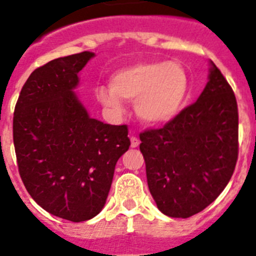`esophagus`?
<instances>
[{"label":"esophagus","instance_id":"1","mask_svg":"<svg viewBox=\"0 0 256 256\" xmlns=\"http://www.w3.org/2000/svg\"><path fill=\"white\" fill-rule=\"evenodd\" d=\"M138 144H140V140L137 138V137H134V136H132L130 137V148H138Z\"/></svg>","mask_w":256,"mask_h":256}]
</instances>
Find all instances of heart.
<instances>
[{
  "label": "heart",
  "instance_id": "heart-1",
  "mask_svg": "<svg viewBox=\"0 0 256 256\" xmlns=\"http://www.w3.org/2000/svg\"><path fill=\"white\" fill-rule=\"evenodd\" d=\"M190 92L186 69L180 62H136L116 70L110 87L97 88V98L115 116L124 112L123 100L134 101L144 123L160 126L173 120L184 106Z\"/></svg>",
  "mask_w": 256,
  "mask_h": 256
}]
</instances>
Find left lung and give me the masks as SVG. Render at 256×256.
I'll return each mask as SVG.
<instances>
[{
  "label": "left lung",
  "instance_id": "8db88e82",
  "mask_svg": "<svg viewBox=\"0 0 256 256\" xmlns=\"http://www.w3.org/2000/svg\"><path fill=\"white\" fill-rule=\"evenodd\" d=\"M140 140L148 190L165 216L188 218L220 195L238 158V110L214 62L198 101Z\"/></svg>",
  "mask_w": 256,
  "mask_h": 256
}]
</instances>
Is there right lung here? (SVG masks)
<instances>
[{"label": "right lung", "mask_w": 256, "mask_h": 256, "mask_svg": "<svg viewBox=\"0 0 256 256\" xmlns=\"http://www.w3.org/2000/svg\"><path fill=\"white\" fill-rule=\"evenodd\" d=\"M94 52L58 58L29 76L15 105L18 168L32 198L52 216L84 222L102 210L128 126L94 119L73 90Z\"/></svg>", "instance_id": "1"}]
</instances>
